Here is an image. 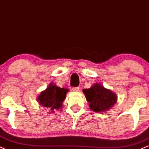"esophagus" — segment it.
I'll return each mask as SVG.
<instances>
[{
  "label": "esophagus",
  "mask_w": 149,
  "mask_h": 149,
  "mask_svg": "<svg viewBox=\"0 0 149 149\" xmlns=\"http://www.w3.org/2000/svg\"><path fill=\"white\" fill-rule=\"evenodd\" d=\"M72 91H79V87H73L72 88Z\"/></svg>",
  "instance_id": "esophagus-1"
}]
</instances>
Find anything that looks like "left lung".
I'll return each instance as SVG.
<instances>
[{
    "mask_svg": "<svg viewBox=\"0 0 149 149\" xmlns=\"http://www.w3.org/2000/svg\"><path fill=\"white\" fill-rule=\"evenodd\" d=\"M83 92L86 100L89 102L90 109L95 112L109 110L117 101L116 94L98 83L93 84L91 88L84 89Z\"/></svg>",
    "mask_w": 149,
    "mask_h": 149,
    "instance_id": "left-lung-1",
    "label": "left lung"
}]
</instances>
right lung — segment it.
<instances>
[{"mask_svg": "<svg viewBox=\"0 0 149 149\" xmlns=\"http://www.w3.org/2000/svg\"><path fill=\"white\" fill-rule=\"evenodd\" d=\"M68 91L67 88L58 87L51 83L45 91L41 92L38 97V101L40 105L55 112L63 106V102Z\"/></svg>", "mask_w": 149, "mask_h": 149, "instance_id": "obj_1", "label": "right lung"}]
</instances>
